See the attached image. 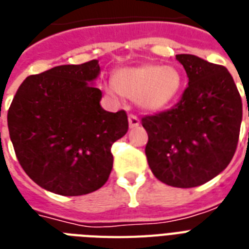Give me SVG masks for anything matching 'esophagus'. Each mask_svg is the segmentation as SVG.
<instances>
[{"label":"esophagus","instance_id":"obj_1","mask_svg":"<svg viewBox=\"0 0 249 249\" xmlns=\"http://www.w3.org/2000/svg\"><path fill=\"white\" fill-rule=\"evenodd\" d=\"M128 124H130V128H135L140 124V121L137 118L136 115H132L130 114L128 115Z\"/></svg>","mask_w":249,"mask_h":249}]
</instances>
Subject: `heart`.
Listing matches in <instances>:
<instances>
[{
  "instance_id": "heart-1",
  "label": "heart",
  "mask_w": 249,
  "mask_h": 249,
  "mask_svg": "<svg viewBox=\"0 0 249 249\" xmlns=\"http://www.w3.org/2000/svg\"><path fill=\"white\" fill-rule=\"evenodd\" d=\"M182 77L172 65L142 64L117 71L113 86L107 89L110 95L119 92L136 101L146 113L160 112L170 107L180 93Z\"/></svg>"
}]
</instances>
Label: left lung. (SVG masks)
I'll return each mask as SVG.
<instances>
[{
    "label": "left lung",
    "instance_id": "obj_1",
    "mask_svg": "<svg viewBox=\"0 0 249 249\" xmlns=\"http://www.w3.org/2000/svg\"><path fill=\"white\" fill-rule=\"evenodd\" d=\"M176 59L188 74V87L174 109L141 119L149 136L145 154L159 181L194 188L216 178L230 163L243 109L225 67L190 53Z\"/></svg>",
    "mask_w": 249,
    "mask_h": 249
}]
</instances>
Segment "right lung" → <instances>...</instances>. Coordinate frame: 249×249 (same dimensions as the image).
<instances>
[{"instance_id":"right-lung-1","label":"right lung","mask_w":249,"mask_h":249,"mask_svg":"<svg viewBox=\"0 0 249 249\" xmlns=\"http://www.w3.org/2000/svg\"><path fill=\"white\" fill-rule=\"evenodd\" d=\"M97 60L59 65L24 79L10 105L7 126L18 160L41 188L77 196L107 182L110 148L128 130L124 110L101 108Z\"/></svg>"}]
</instances>
